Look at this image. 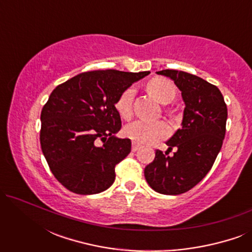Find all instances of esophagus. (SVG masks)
<instances>
[{
  "mask_svg": "<svg viewBox=\"0 0 252 252\" xmlns=\"http://www.w3.org/2000/svg\"><path fill=\"white\" fill-rule=\"evenodd\" d=\"M140 149V144L136 143V142H133L132 144V151H137Z\"/></svg>",
  "mask_w": 252,
  "mask_h": 252,
  "instance_id": "1",
  "label": "esophagus"
}]
</instances>
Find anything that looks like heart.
<instances>
[{
  "instance_id": "1",
  "label": "heart",
  "mask_w": 252,
  "mask_h": 252,
  "mask_svg": "<svg viewBox=\"0 0 252 252\" xmlns=\"http://www.w3.org/2000/svg\"><path fill=\"white\" fill-rule=\"evenodd\" d=\"M148 92L160 103H168L174 98L175 87L171 81L164 78H154L148 82ZM134 89L128 87L120 93L116 99L115 106L117 112L123 119H129L133 116ZM170 126L163 120L147 122L135 120L128 124L124 129L125 135L134 142L141 144H154L165 139L170 134Z\"/></svg>"
}]
</instances>
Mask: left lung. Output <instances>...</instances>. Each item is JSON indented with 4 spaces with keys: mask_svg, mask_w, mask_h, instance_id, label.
Instances as JSON below:
<instances>
[{
    "mask_svg": "<svg viewBox=\"0 0 252 252\" xmlns=\"http://www.w3.org/2000/svg\"><path fill=\"white\" fill-rule=\"evenodd\" d=\"M170 77L185 101L182 127L167 141V151L156 150L144 168V177L155 191L180 195L194 188L211 170L226 133L227 106L221 92L197 75L177 70L158 71ZM172 149L176 151L168 155Z\"/></svg>",
    "mask_w": 252,
    "mask_h": 252,
    "instance_id": "8db88e82",
    "label": "left lung"
}]
</instances>
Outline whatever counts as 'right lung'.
Returning <instances> with one entry per match:
<instances>
[{"label":"right lung","instance_id":"1","mask_svg":"<svg viewBox=\"0 0 252 252\" xmlns=\"http://www.w3.org/2000/svg\"><path fill=\"white\" fill-rule=\"evenodd\" d=\"M149 73L82 72L51 92L41 111V149L54 177L68 190L93 195L113 184L116 165L132 148L129 139L115 136L122 128L116 99Z\"/></svg>","mask_w":252,"mask_h":252}]
</instances>
